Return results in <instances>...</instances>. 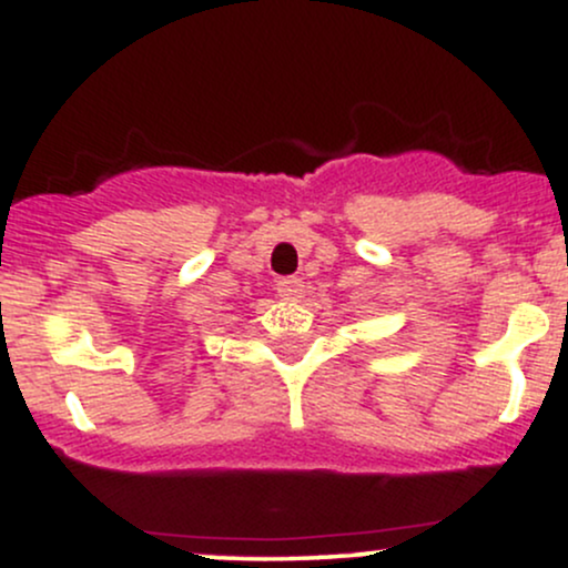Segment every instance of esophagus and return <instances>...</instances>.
I'll return each instance as SVG.
<instances>
[{"mask_svg":"<svg viewBox=\"0 0 568 568\" xmlns=\"http://www.w3.org/2000/svg\"><path fill=\"white\" fill-rule=\"evenodd\" d=\"M304 293V283L298 277H280L277 280V296L283 302H298Z\"/></svg>","mask_w":568,"mask_h":568,"instance_id":"1","label":"esophagus"}]
</instances>
